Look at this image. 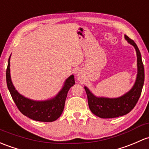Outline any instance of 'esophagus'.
<instances>
[{
	"label": "esophagus",
	"instance_id": "esophagus-1",
	"mask_svg": "<svg viewBox=\"0 0 149 149\" xmlns=\"http://www.w3.org/2000/svg\"><path fill=\"white\" fill-rule=\"evenodd\" d=\"M78 79H79V80H80V79H81V75H78Z\"/></svg>",
	"mask_w": 149,
	"mask_h": 149
}]
</instances>
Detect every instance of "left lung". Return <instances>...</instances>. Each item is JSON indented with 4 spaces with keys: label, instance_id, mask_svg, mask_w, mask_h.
<instances>
[{
    "label": "left lung",
    "instance_id": "8db88e82",
    "mask_svg": "<svg viewBox=\"0 0 149 149\" xmlns=\"http://www.w3.org/2000/svg\"><path fill=\"white\" fill-rule=\"evenodd\" d=\"M128 43L135 48L137 56V76L132 88L118 98L96 97L86 86L84 87L87 94L90 110L93 114L102 118H111L127 114L135 107L140 98L144 83V68L140 51L135 42L127 36H124Z\"/></svg>",
    "mask_w": 149,
    "mask_h": 149
}]
</instances>
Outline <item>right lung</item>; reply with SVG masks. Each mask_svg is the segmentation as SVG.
I'll return each instance as SVG.
<instances>
[{
  "label": "right lung",
  "instance_id": "1",
  "mask_svg": "<svg viewBox=\"0 0 149 149\" xmlns=\"http://www.w3.org/2000/svg\"><path fill=\"white\" fill-rule=\"evenodd\" d=\"M10 56L6 69V83L18 110L24 116L37 121L52 122L58 119L63 111L67 93L75 84L74 76L71 75L65 80L62 89L54 98L46 101H33L20 94L14 87L10 73Z\"/></svg>",
  "mask_w": 149,
  "mask_h": 149
}]
</instances>
